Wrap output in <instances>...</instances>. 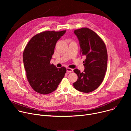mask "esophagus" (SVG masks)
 Wrapping results in <instances>:
<instances>
[{
  "mask_svg": "<svg viewBox=\"0 0 131 131\" xmlns=\"http://www.w3.org/2000/svg\"><path fill=\"white\" fill-rule=\"evenodd\" d=\"M66 70H67V72H73V69H72V68H69V67H67L66 68Z\"/></svg>",
  "mask_w": 131,
  "mask_h": 131,
  "instance_id": "34e87169",
  "label": "esophagus"
}]
</instances>
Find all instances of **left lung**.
<instances>
[{
	"label": "left lung",
	"instance_id": "8db88e82",
	"mask_svg": "<svg viewBox=\"0 0 131 131\" xmlns=\"http://www.w3.org/2000/svg\"><path fill=\"white\" fill-rule=\"evenodd\" d=\"M74 32L79 41L81 53L86 59L83 61V72L77 68L74 70L78 79L73 86L80 92L89 93L97 89L104 79L108 60L106 47L98 34L87 27L75 30Z\"/></svg>",
	"mask_w": 131,
	"mask_h": 131
}]
</instances>
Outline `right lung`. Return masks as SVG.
<instances>
[{
  "instance_id": "obj_1",
  "label": "right lung",
  "mask_w": 131,
  "mask_h": 131,
  "mask_svg": "<svg viewBox=\"0 0 131 131\" xmlns=\"http://www.w3.org/2000/svg\"><path fill=\"white\" fill-rule=\"evenodd\" d=\"M66 31H47L33 37L25 47L23 59L26 77L36 92L47 94L52 92L65 76L66 68H57L50 61L57 41Z\"/></svg>"
}]
</instances>
